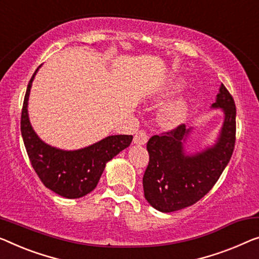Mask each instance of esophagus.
Masks as SVG:
<instances>
[{
    "label": "esophagus",
    "instance_id": "1",
    "mask_svg": "<svg viewBox=\"0 0 259 259\" xmlns=\"http://www.w3.org/2000/svg\"><path fill=\"white\" fill-rule=\"evenodd\" d=\"M148 142V135L145 134V131L140 130L137 131L136 135L134 137V143L137 145H144Z\"/></svg>",
    "mask_w": 259,
    "mask_h": 259
}]
</instances>
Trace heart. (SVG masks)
<instances>
[{
  "label": "heart",
  "mask_w": 259,
  "mask_h": 259,
  "mask_svg": "<svg viewBox=\"0 0 259 259\" xmlns=\"http://www.w3.org/2000/svg\"><path fill=\"white\" fill-rule=\"evenodd\" d=\"M184 86V80L180 78L172 79L161 88V91L158 94V98L164 99L167 96L175 94L181 87ZM191 109V100L187 96H180V98L173 100L167 103L163 109L160 110L159 119L161 124L166 126H177L186 121Z\"/></svg>",
  "instance_id": "1"
}]
</instances>
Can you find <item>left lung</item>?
I'll use <instances>...</instances> for the list:
<instances>
[{
	"mask_svg": "<svg viewBox=\"0 0 259 259\" xmlns=\"http://www.w3.org/2000/svg\"><path fill=\"white\" fill-rule=\"evenodd\" d=\"M213 109L225 114L222 128L213 145L186 153L185 143L192 128L181 124L161 136L150 138L146 149L150 160L143 177L144 196L163 213L190 207L213 188L228 165L235 148L236 107L225 84L220 86Z\"/></svg>",
	"mask_w": 259,
	"mask_h": 259,
	"instance_id": "8db88e82",
	"label": "left lung"
}]
</instances>
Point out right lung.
I'll list each match as a JSON object with an SVG mask.
<instances>
[{
  "label": "right lung",
  "mask_w": 259,
  "mask_h": 259,
  "mask_svg": "<svg viewBox=\"0 0 259 259\" xmlns=\"http://www.w3.org/2000/svg\"><path fill=\"white\" fill-rule=\"evenodd\" d=\"M40 67V66H39ZM26 88L23 102L21 131L31 165L46 187L67 199H78L91 193L98 185L108 161L130 145L131 135H114L86 148L61 150L46 144L31 125L28 101L34 75Z\"/></svg>",
  "instance_id": "add662e5"
}]
</instances>
